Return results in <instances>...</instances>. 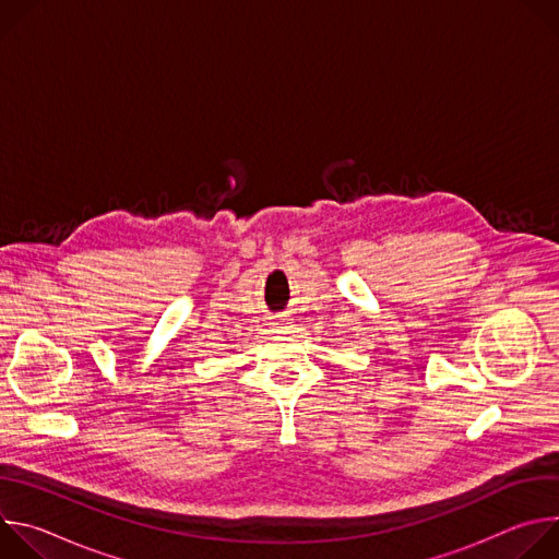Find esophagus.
I'll return each instance as SVG.
<instances>
[{
	"label": "esophagus",
	"instance_id": "esophagus-1",
	"mask_svg": "<svg viewBox=\"0 0 559 559\" xmlns=\"http://www.w3.org/2000/svg\"><path fill=\"white\" fill-rule=\"evenodd\" d=\"M289 330H292V325L285 323V321H276V323H274V332H278V334H287Z\"/></svg>",
	"mask_w": 559,
	"mask_h": 559
}]
</instances>
